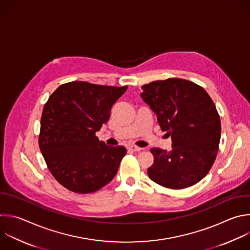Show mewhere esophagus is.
Returning a JSON list of instances; mask_svg holds the SVG:
<instances>
[{
  "label": "esophagus",
  "instance_id": "esophagus-1",
  "mask_svg": "<svg viewBox=\"0 0 250 250\" xmlns=\"http://www.w3.org/2000/svg\"><path fill=\"white\" fill-rule=\"evenodd\" d=\"M127 150H128V151H131V152H138V151L141 150V148L136 147V146H133V145H129V146H127Z\"/></svg>",
  "mask_w": 250,
  "mask_h": 250
}]
</instances>
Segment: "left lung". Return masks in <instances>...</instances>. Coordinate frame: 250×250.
<instances>
[{
    "label": "left lung",
    "instance_id": "8db88e82",
    "mask_svg": "<svg viewBox=\"0 0 250 250\" xmlns=\"http://www.w3.org/2000/svg\"><path fill=\"white\" fill-rule=\"evenodd\" d=\"M141 88V98L173 142L170 152L151 148L150 180L172 189L197 184L209 173L219 150L221 120L214 102L203 87L183 78L156 80Z\"/></svg>",
    "mask_w": 250,
    "mask_h": 250
}]
</instances>
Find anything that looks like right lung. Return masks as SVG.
Here are the masks:
<instances>
[{"label":"right lung","instance_id":"1","mask_svg":"<svg viewBox=\"0 0 250 250\" xmlns=\"http://www.w3.org/2000/svg\"><path fill=\"white\" fill-rule=\"evenodd\" d=\"M126 89L71 81L60 85L44 105L39 147L49 171L66 189L91 193L116 176L126 149L108 146L95 133Z\"/></svg>","mask_w":250,"mask_h":250}]
</instances>
